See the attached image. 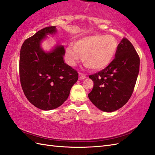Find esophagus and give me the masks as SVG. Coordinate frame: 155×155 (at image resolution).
I'll return each instance as SVG.
<instances>
[{"instance_id": "34e87169", "label": "esophagus", "mask_w": 155, "mask_h": 155, "mask_svg": "<svg viewBox=\"0 0 155 155\" xmlns=\"http://www.w3.org/2000/svg\"><path fill=\"white\" fill-rule=\"evenodd\" d=\"M85 78H86V76H85V74H84L83 73H81V72H79V79H80V80H84Z\"/></svg>"}]
</instances>
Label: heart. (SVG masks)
I'll return each instance as SVG.
<instances>
[{"instance_id": "1", "label": "heart", "mask_w": 155, "mask_h": 155, "mask_svg": "<svg viewBox=\"0 0 155 155\" xmlns=\"http://www.w3.org/2000/svg\"><path fill=\"white\" fill-rule=\"evenodd\" d=\"M117 49V42L111 35L96 34L84 37L75 44H70L66 49L69 64H74L83 55L84 64L92 70H101L111 62Z\"/></svg>"}]
</instances>
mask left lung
Segmentation results:
<instances>
[{
	"label": "left lung",
	"instance_id": "obj_1",
	"mask_svg": "<svg viewBox=\"0 0 155 155\" xmlns=\"http://www.w3.org/2000/svg\"><path fill=\"white\" fill-rule=\"evenodd\" d=\"M139 65L140 58L135 48L123 38L111 62L104 70L89 76L94 84L88 94L92 104L105 112L122 107L131 97Z\"/></svg>",
	"mask_w": 155,
	"mask_h": 155
}]
</instances>
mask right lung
Listing matches in <instances>:
<instances>
[{
    "mask_svg": "<svg viewBox=\"0 0 155 155\" xmlns=\"http://www.w3.org/2000/svg\"><path fill=\"white\" fill-rule=\"evenodd\" d=\"M55 32L56 26L42 28L27 38L20 49L19 74L22 90L31 104L42 110L62 105L78 80V71L64 63L63 46H56L49 53L40 48L46 34Z\"/></svg>",
    "mask_w": 155,
    "mask_h": 155,
    "instance_id": "add662e5",
    "label": "right lung"
}]
</instances>
